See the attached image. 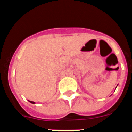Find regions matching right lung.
<instances>
[{
  "label": "right lung",
  "mask_w": 132,
  "mask_h": 132,
  "mask_svg": "<svg viewBox=\"0 0 132 132\" xmlns=\"http://www.w3.org/2000/svg\"><path fill=\"white\" fill-rule=\"evenodd\" d=\"M30 102H31V103H32V104H34V103H35V102H33V101H30Z\"/></svg>",
  "instance_id": "obj_1"
}]
</instances>
